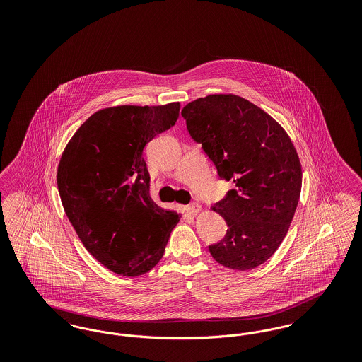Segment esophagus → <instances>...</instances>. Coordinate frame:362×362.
<instances>
[{"label":"esophagus","mask_w":362,"mask_h":362,"mask_svg":"<svg viewBox=\"0 0 362 362\" xmlns=\"http://www.w3.org/2000/svg\"><path fill=\"white\" fill-rule=\"evenodd\" d=\"M185 210L189 216H197L201 211V205L199 204H189V205L185 207Z\"/></svg>","instance_id":"obj_1"}]
</instances>
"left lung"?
<instances>
[{
	"mask_svg": "<svg viewBox=\"0 0 362 362\" xmlns=\"http://www.w3.org/2000/svg\"><path fill=\"white\" fill-rule=\"evenodd\" d=\"M191 138L202 145L220 179L233 180L214 205L228 225L211 257L233 270L270 258L292 223L301 192V164L286 132L236 95H209L182 110Z\"/></svg>",
	"mask_w": 362,
	"mask_h": 362,
	"instance_id": "obj_1",
	"label": "left lung"
}]
</instances>
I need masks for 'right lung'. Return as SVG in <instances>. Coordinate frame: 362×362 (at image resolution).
Wrapping results in <instances>:
<instances>
[{
	"instance_id": "right-lung-1",
	"label": "right lung",
	"mask_w": 362,
	"mask_h": 362,
	"mask_svg": "<svg viewBox=\"0 0 362 362\" xmlns=\"http://www.w3.org/2000/svg\"><path fill=\"white\" fill-rule=\"evenodd\" d=\"M180 104L118 105L86 119L57 173L65 213L88 252L122 276L148 273L163 258L179 216L151 198L144 148L177 121Z\"/></svg>"
}]
</instances>
